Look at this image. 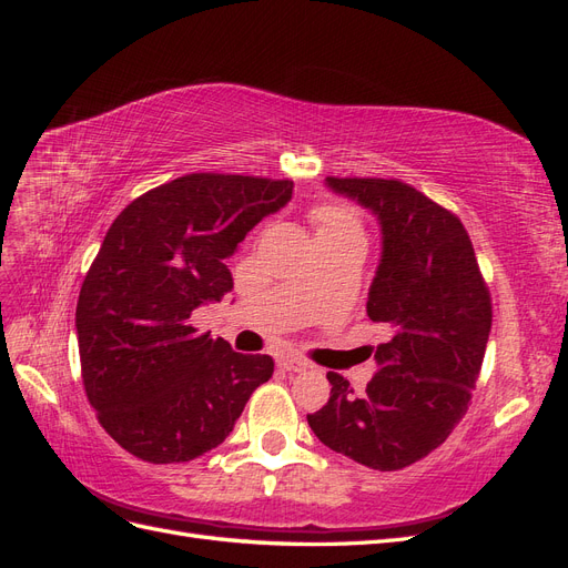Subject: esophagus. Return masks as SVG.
Instances as JSON below:
<instances>
[{
    "label": "esophagus",
    "mask_w": 568,
    "mask_h": 568,
    "mask_svg": "<svg viewBox=\"0 0 568 568\" xmlns=\"http://www.w3.org/2000/svg\"><path fill=\"white\" fill-rule=\"evenodd\" d=\"M282 369H286V372H305L307 365L303 357H296V355H286V357H280V363H277Z\"/></svg>",
    "instance_id": "obj_1"
}]
</instances>
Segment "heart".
<instances>
[{
    "instance_id": "b5f03b06",
    "label": "heart",
    "mask_w": 568,
    "mask_h": 568,
    "mask_svg": "<svg viewBox=\"0 0 568 568\" xmlns=\"http://www.w3.org/2000/svg\"><path fill=\"white\" fill-rule=\"evenodd\" d=\"M317 234H329V232H359L357 217L351 209H343V205H320L313 213Z\"/></svg>"
}]
</instances>
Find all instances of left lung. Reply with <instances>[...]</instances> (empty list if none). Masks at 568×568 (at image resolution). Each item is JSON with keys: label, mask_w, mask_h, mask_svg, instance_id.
<instances>
[{"label": "left lung", "mask_w": 568, "mask_h": 568, "mask_svg": "<svg viewBox=\"0 0 568 568\" xmlns=\"http://www.w3.org/2000/svg\"><path fill=\"white\" fill-rule=\"evenodd\" d=\"M324 184L379 222L367 315L393 336L376 346L363 393L326 374L332 395L307 424L334 453L395 471L436 450L467 412L490 336V294L459 217L415 186L372 178Z\"/></svg>", "instance_id": "left-lung-1"}]
</instances>
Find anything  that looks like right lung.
<instances>
[{
  "mask_svg": "<svg viewBox=\"0 0 568 568\" xmlns=\"http://www.w3.org/2000/svg\"><path fill=\"white\" fill-rule=\"evenodd\" d=\"M291 180L184 175L134 199L82 282L75 329L88 400L106 434L151 464L196 459L230 436L270 355L199 334L192 313L234 288L227 257L282 211Z\"/></svg>",
  "mask_w": 568,
  "mask_h": 568,
  "instance_id": "obj_1",
  "label": "right lung"
}]
</instances>
